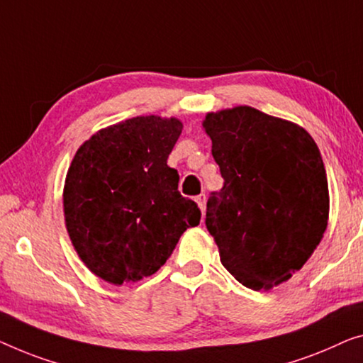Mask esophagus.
<instances>
[{"label":"esophagus","mask_w":363,"mask_h":363,"mask_svg":"<svg viewBox=\"0 0 363 363\" xmlns=\"http://www.w3.org/2000/svg\"><path fill=\"white\" fill-rule=\"evenodd\" d=\"M196 202L199 205L200 212L205 213V203H207V197H205V194H200V196L196 197Z\"/></svg>","instance_id":"1"}]
</instances>
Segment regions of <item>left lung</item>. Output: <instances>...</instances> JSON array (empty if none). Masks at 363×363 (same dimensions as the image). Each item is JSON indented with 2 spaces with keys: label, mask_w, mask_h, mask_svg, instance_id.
<instances>
[{
  "label": "left lung",
  "mask_w": 363,
  "mask_h": 363,
  "mask_svg": "<svg viewBox=\"0 0 363 363\" xmlns=\"http://www.w3.org/2000/svg\"><path fill=\"white\" fill-rule=\"evenodd\" d=\"M202 127L225 179L205 218L221 264L252 290L286 282L328 228L329 189L318 145L298 123L250 106L208 112Z\"/></svg>",
  "instance_id": "obj_1"
}]
</instances>
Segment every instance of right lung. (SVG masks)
Returning <instances> with one entry per match:
<instances>
[{
	"label": "right lung",
	"mask_w": 363,
	"mask_h": 363,
	"mask_svg": "<svg viewBox=\"0 0 363 363\" xmlns=\"http://www.w3.org/2000/svg\"><path fill=\"white\" fill-rule=\"evenodd\" d=\"M182 132L176 117L138 116L81 145L63 187L65 225L91 272L121 286L158 272L200 210L177 191L167 156Z\"/></svg>",
	"instance_id": "obj_1"
}]
</instances>
